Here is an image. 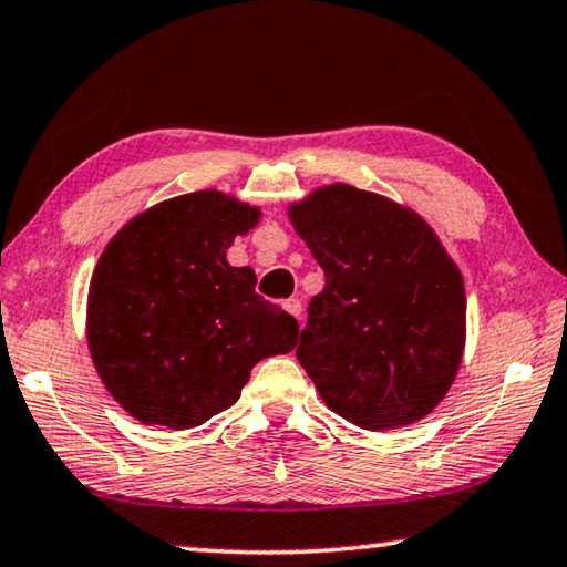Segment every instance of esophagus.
<instances>
[{
  "label": "esophagus",
  "mask_w": 567,
  "mask_h": 567,
  "mask_svg": "<svg viewBox=\"0 0 567 567\" xmlns=\"http://www.w3.org/2000/svg\"><path fill=\"white\" fill-rule=\"evenodd\" d=\"M284 311L291 313V317H296V319H301V301L299 299H286Z\"/></svg>",
  "instance_id": "1"
}]
</instances>
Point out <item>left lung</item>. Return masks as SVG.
I'll return each mask as SVG.
<instances>
[{"label":"left lung","instance_id":"1","mask_svg":"<svg viewBox=\"0 0 567 567\" xmlns=\"http://www.w3.org/2000/svg\"><path fill=\"white\" fill-rule=\"evenodd\" d=\"M324 271L296 360L329 411L364 431L423 421L454 385L466 291L439 235L408 205L344 182L289 205Z\"/></svg>","mask_w":567,"mask_h":567}]
</instances>
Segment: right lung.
<instances>
[{
	"instance_id": "add662e5",
	"label": "right lung",
	"mask_w": 567,
	"mask_h": 567,
	"mask_svg": "<svg viewBox=\"0 0 567 567\" xmlns=\"http://www.w3.org/2000/svg\"><path fill=\"white\" fill-rule=\"evenodd\" d=\"M260 207L220 189L152 205L95 264L85 309L93 368L144 425L185 431L230 408L264 357L296 347L299 324L256 293L228 248Z\"/></svg>"
}]
</instances>
